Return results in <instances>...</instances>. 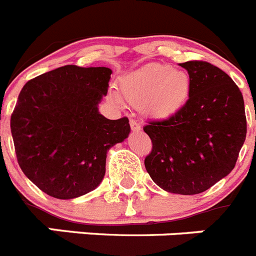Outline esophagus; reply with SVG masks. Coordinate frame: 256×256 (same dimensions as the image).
Here are the masks:
<instances>
[{
  "mask_svg": "<svg viewBox=\"0 0 256 256\" xmlns=\"http://www.w3.org/2000/svg\"><path fill=\"white\" fill-rule=\"evenodd\" d=\"M130 128H132V130H141V126H140V123H137V120H134V119H130Z\"/></svg>",
  "mask_w": 256,
  "mask_h": 256,
  "instance_id": "1",
  "label": "esophagus"
}]
</instances>
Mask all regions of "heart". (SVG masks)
<instances>
[{"label":"heart","mask_w":256,"mask_h":256,"mask_svg":"<svg viewBox=\"0 0 256 256\" xmlns=\"http://www.w3.org/2000/svg\"><path fill=\"white\" fill-rule=\"evenodd\" d=\"M122 94L134 105H144L154 119H168L180 112L191 94V78L186 72L170 65L152 64L126 76ZM118 101L116 97H114Z\"/></svg>","instance_id":"heart-1"}]
</instances>
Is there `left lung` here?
Wrapping results in <instances>:
<instances>
[{
	"label": "left lung",
	"mask_w": 256,
	"mask_h": 256,
	"mask_svg": "<svg viewBox=\"0 0 256 256\" xmlns=\"http://www.w3.org/2000/svg\"><path fill=\"white\" fill-rule=\"evenodd\" d=\"M180 65L191 78L190 98L176 115L144 126L152 142L144 166L165 191L196 195L234 168L246 138L245 105L219 68L198 60Z\"/></svg>",
	"instance_id": "left-lung-1"
}]
</instances>
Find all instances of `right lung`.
Returning <instances> with one entry per match:
<instances>
[{"instance_id":"right-lung-1","label":"right lung","mask_w":256,"mask_h":256,"mask_svg":"<svg viewBox=\"0 0 256 256\" xmlns=\"http://www.w3.org/2000/svg\"><path fill=\"white\" fill-rule=\"evenodd\" d=\"M112 69L65 65L26 83L11 115V134L22 173L40 190L68 200L96 188L106 154L130 132L128 118L98 112Z\"/></svg>"}]
</instances>
